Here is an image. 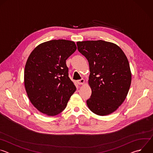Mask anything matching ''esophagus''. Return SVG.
<instances>
[{
  "label": "esophagus",
  "mask_w": 153,
  "mask_h": 153,
  "mask_svg": "<svg viewBox=\"0 0 153 153\" xmlns=\"http://www.w3.org/2000/svg\"><path fill=\"white\" fill-rule=\"evenodd\" d=\"M77 83L79 84V85H83V84L85 83V80H84L83 79H80V80H78L77 81Z\"/></svg>",
  "instance_id": "1"
}]
</instances>
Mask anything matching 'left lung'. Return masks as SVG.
<instances>
[{
  "label": "left lung",
  "instance_id": "obj_1",
  "mask_svg": "<svg viewBox=\"0 0 153 153\" xmlns=\"http://www.w3.org/2000/svg\"><path fill=\"white\" fill-rule=\"evenodd\" d=\"M77 45L90 66L92 93L87 105L97 115L111 114L124 102L131 82L126 55L115 43L102 40L77 42Z\"/></svg>",
  "mask_w": 153,
  "mask_h": 153
}]
</instances>
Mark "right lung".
<instances>
[{"instance_id":"obj_1","label":"right lung","mask_w":153,"mask_h":153,"mask_svg":"<svg viewBox=\"0 0 153 153\" xmlns=\"http://www.w3.org/2000/svg\"><path fill=\"white\" fill-rule=\"evenodd\" d=\"M74 42L59 39L40 43L29 56L24 84L28 97L40 112L54 116L66 108L76 91L66 60L76 50Z\"/></svg>"}]
</instances>
